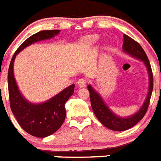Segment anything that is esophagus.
Here are the masks:
<instances>
[{"instance_id": "34e87169", "label": "esophagus", "mask_w": 161, "mask_h": 161, "mask_svg": "<svg viewBox=\"0 0 161 161\" xmlns=\"http://www.w3.org/2000/svg\"><path fill=\"white\" fill-rule=\"evenodd\" d=\"M77 83L79 87H85L86 86V80L85 79H83V78H81V79H79L78 80Z\"/></svg>"}]
</instances>
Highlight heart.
Returning <instances> with one entry per match:
<instances>
[{
    "mask_svg": "<svg viewBox=\"0 0 161 161\" xmlns=\"http://www.w3.org/2000/svg\"><path fill=\"white\" fill-rule=\"evenodd\" d=\"M97 39H98V37H97V36H91V37H89L88 40H89V42H95L97 41Z\"/></svg>",
    "mask_w": 161,
    "mask_h": 161,
    "instance_id": "b5f03b06",
    "label": "heart"
}]
</instances>
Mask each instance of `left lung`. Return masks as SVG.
<instances>
[{"label": "left lung", "instance_id": "8db88e82", "mask_svg": "<svg viewBox=\"0 0 161 161\" xmlns=\"http://www.w3.org/2000/svg\"><path fill=\"white\" fill-rule=\"evenodd\" d=\"M123 50L125 53H128L136 58H139L143 61L145 64L149 75V89L147 98L144 101V104L140 110L136 114L131 115L127 118H122L112 112L109 109L108 106L102 99L100 95L91 87V85L87 86V89L90 92V99H91V108L93 109L95 116L97 117L99 122L113 131H122L129 129L133 126H135L138 122H140L144 118L148 108L150 98L153 90V75L152 71V68L147 56L144 52V49L137 42L133 40L129 36L124 34V44H123Z\"/></svg>", "mask_w": 161, "mask_h": 161}]
</instances>
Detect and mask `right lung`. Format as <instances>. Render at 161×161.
Instances as JSON below:
<instances>
[{
  "label": "right lung",
  "mask_w": 161,
  "mask_h": 161,
  "mask_svg": "<svg viewBox=\"0 0 161 161\" xmlns=\"http://www.w3.org/2000/svg\"><path fill=\"white\" fill-rule=\"evenodd\" d=\"M60 30H43L27 38L18 47L10 62L8 72V87L10 108L17 122L27 133L44 138L53 134L63 125L66 118L65 104L74 94L75 84L62 91L46 102L34 104L20 93L14 75V63L16 55L30 45L42 40H47L58 35Z\"/></svg>",
  "instance_id": "right-lung-1"
}]
</instances>
